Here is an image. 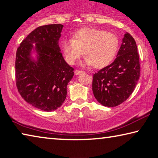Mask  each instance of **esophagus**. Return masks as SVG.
Here are the masks:
<instances>
[{
	"label": "esophagus",
	"mask_w": 158,
	"mask_h": 158,
	"mask_svg": "<svg viewBox=\"0 0 158 158\" xmlns=\"http://www.w3.org/2000/svg\"><path fill=\"white\" fill-rule=\"evenodd\" d=\"M83 73L82 70H78V69H76V70L74 71V73H75L76 75H78V74H81V73Z\"/></svg>",
	"instance_id": "1"
}]
</instances>
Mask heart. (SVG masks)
<instances>
[{
  "label": "heart",
  "instance_id": "heart-1",
  "mask_svg": "<svg viewBox=\"0 0 158 158\" xmlns=\"http://www.w3.org/2000/svg\"><path fill=\"white\" fill-rule=\"evenodd\" d=\"M116 34L95 28H84L74 33L73 39L63 41L61 48L66 60L74 64L85 53L83 65L102 68L111 63L118 49Z\"/></svg>",
  "mask_w": 158,
  "mask_h": 158
}]
</instances>
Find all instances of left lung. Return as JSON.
<instances>
[{
	"instance_id": "1",
	"label": "left lung",
	"mask_w": 158,
	"mask_h": 158,
	"mask_svg": "<svg viewBox=\"0 0 158 158\" xmlns=\"http://www.w3.org/2000/svg\"><path fill=\"white\" fill-rule=\"evenodd\" d=\"M139 77L137 44L132 36L125 33L116 59L93 74V94L103 106H116L132 94Z\"/></svg>"
}]
</instances>
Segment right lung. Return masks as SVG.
Returning <instances> with one entry per match:
<instances>
[{
  "instance_id": "right-lung-1",
  "label": "right lung",
  "mask_w": 158,
  "mask_h": 158,
  "mask_svg": "<svg viewBox=\"0 0 158 158\" xmlns=\"http://www.w3.org/2000/svg\"><path fill=\"white\" fill-rule=\"evenodd\" d=\"M63 27L49 24L37 28L21 42L16 53L18 91L26 102L44 111L63 105L67 85L74 76V68L64 60L58 45ZM32 50L37 53L36 60L31 56Z\"/></svg>"
}]
</instances>
